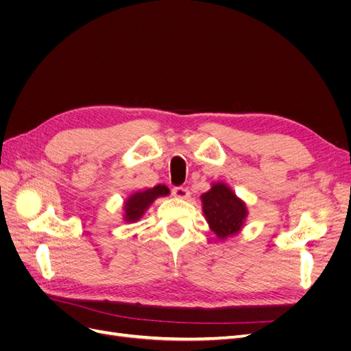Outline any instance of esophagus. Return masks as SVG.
<instances>
[{
	"label": "esophagus",
	"mask_w": 351,
	"mask_h": 351,
	"mask_svg": "<svg viewBox=\"0 0 351 351\" xmlns=\"http://www.w3.org/2000/svg\"><path fill=\"white\" fill-rule=\"evenodd\" d=\"M173 195H174L176 197H180V199H187L189 195H190V192H189V189H186V187H183V186H176V187L173 189Z\"/></svg>",
	"instance_id": "esophagus-1"
}]
</instances>
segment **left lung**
Wrapping results in <instances>:
<instances>
[{"label": "left lung", "instance_id": "left-lung-1", "mask_svg": "<svg viewBox=\"0 0 351 351\" xmlns=\"http://www.w3.org/2000/svg\"><path fill=\"white\" fill-rule=\"evenodd\" d=\"M200 197L208 224L218 239H227L240 231L247 215L246 205L226 184H214Z\"/></svg>", "mask_w": 351, "mask_h": 351}]
</instances>
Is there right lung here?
Segmentation results:
<instances>
[{"instance_id": "right-lung-1", "label": "right lung", "mask_w": 351, "mask_h": 351, "mask_svg": "<svg viewBox=\"0 0 351 351\" xmlns=\"http://www.w3.org/2000/svg\"><path fill=\"white\" fill-rule=\"evenodd\" d=\"M168 195V189L165 186H155L154 189H147L145 192H137L127 199L125 209V221L139 219L146 208L149 206L158 196Z\"/></svg>"}]
</instances>
